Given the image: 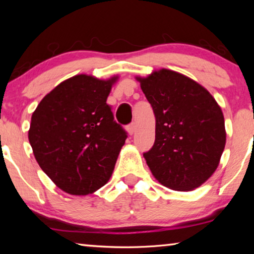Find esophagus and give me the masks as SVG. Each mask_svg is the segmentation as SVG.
<instances>
[{
  "instance_id": "obj_1",
  "label": "esophagus",
  "mask_w": 254,
  "mask_h": 254,
  "mask_svg": "<svg viewBox=\"0 0 254 254\" xmlns=\"http://www.w3.org/2000/svg\"><path fill=\"white\" fill-rule=\"evenodd\" d=\"M134 132H135V124L134 123H131L130 126L127 127V133L130 135H132Z\"/></svg>"
}]
</instances>
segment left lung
Instances as JSON below:
<instances>
[{
    "label": "left lung",
    "mask_w": 254,
    "mask_h": 254,
    "mask_svg": "<svg viewBox=\"0 0 254 254\" xmlns=\"http://www.w3.org/2000/svg\"><path fill=\"white\" fill-rule=\"evenodd\" d=\"M156 117V140L143 154L159 183L174 190L201 186L220 165L224 115L204 86L171 69L136 76Z\"/></svg>",
    "instance_id": "8db88e82"
}]
</instances>
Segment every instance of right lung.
Segmentation results:
<instances>
[{"label":"right lung","mask_w":254,"mask_h":254,"mask_svg":"<svg viewBox=\"0 0 254 254\" xmlns=\"http://www.w3.org/2000/svg\"><path fill=\"white\" fill-rule=\"evenodd\" d=\"M120 77L80 74L42 98L28 132L34 158L63 191L93 194L109 182L127 133L106 104Z\"/></svg>","instance_id":"right-lung-1"}]
</instances>
